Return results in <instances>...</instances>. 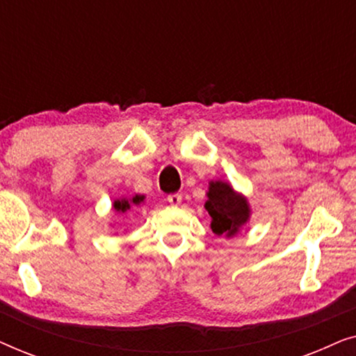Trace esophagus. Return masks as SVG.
Listing matches in <instances>:
<instances>
[{"label":"esophagus","instance_id":"1","mask_svg":"<svg viewBox=\"0 0 356 356\" xmlns=\"http://www.w3.org/2000/svg\"><path fill=\"white\" fill-rule=\"evenodd\" d=\"M181 199H183V196L179 193H173V194H168V196H167V201L172 204V206H178V204L181 202Z\"/></svg>","mask_w":356,"mask_h":356}]
</instances>
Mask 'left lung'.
<instances>
[{
    "instance_id": "8db88e82",
    "label": "left lung",
    "mask_w": 356,
    "mask_h": 356,
    "mask_svg": "<svg viewBox=\"0 0 356 356\" xmlns=\"http://www.w3.org/2000/svg\"><path fill=\"white\" fill-rule=\"evenodd\" d=\"M204 207L212 217V232L218 236H235L251 216L248 199L225 181L209 183L207 201Z\"/></svg>"
}]
</instances>
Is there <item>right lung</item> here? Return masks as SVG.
Instances as JSON below:
<instances>
[{
    "label": "right lung",
    "instance_id": "obj_1",
    "mask_svg": "<svg viewBox=\"0 0 356 356\" xmlns=\"http://www.w3.org/2000/svg\"><path fill=\"white\" fill-rule=\"evenodd\" d=\"M140 202H144V196H140V194H136V196L133 197H123V199H116V201L113 202V209L115 212L118 213H126L128 211H131V209L139 206Z\"/></svg>",
    "mask_w": 356,
    "mask_h": 356
}]
</instances>
